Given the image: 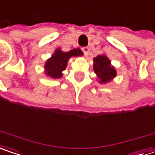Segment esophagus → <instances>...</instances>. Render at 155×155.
I'll return each mask as SVG.
<instances>
[{
	"mask_svg": "<svg viewBox=\"0 0 155 155\" xmlns=\"http://www.w3.org/2000/svg\"><path fill=\"white\" fill-rule=\"evenodd\" d=\"M81 50L83 51V53H84L85 56H88L89 55V51H90V48L89 47H82Z\"/></svg>",
	"mask_w": 155,
	"mask_h": 155,
	"instance_id": "1",
	"label": "esophagus"
}]
</instances>
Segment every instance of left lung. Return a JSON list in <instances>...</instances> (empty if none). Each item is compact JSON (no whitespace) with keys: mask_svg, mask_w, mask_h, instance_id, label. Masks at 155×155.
I'll return each instance as SVG.
<instances>
[{"mask_svg":"<svg viewBox=\"0 0 155 155\" xmlns=\"http://www.w3.org/2000/svg\"><path fill=\"white\" fill-rule=\"evenodd\" d=\"M94 71L99 78L100 83H105L115 77L116 72L113 66H111L110 60L104 55H99L94 59Z\"/></svg>","mask_w":155,"mask_h":155,"instance_id":"obj_1","label":"left lung"}]
</instances>
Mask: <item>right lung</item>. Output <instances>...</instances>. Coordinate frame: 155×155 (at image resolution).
Wrapping results in <instances>:
<instances>
[{"mask_svg":"<svg viewBox=\"0 0 155 155\" xmlns=\"http://www.w3.org/2000/svg\"><path fill=\"white\" fill-rule=\"evenodd\" d=\"M81 55L82 51L80 49H74L68 52H63L60 49H57L52 58H50L45 64L46 74L52 78H60L63 75L62 71L66 68L68 59L71 57Z\"/></svg>","mask_w":155,"mask_h":155,"instance_id":"obj_1","label":"right lung"}]
</instances>
